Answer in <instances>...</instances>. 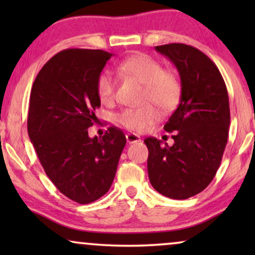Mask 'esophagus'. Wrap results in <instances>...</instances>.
<instances>
[{"mask_svg": "<svg viewBox=\"0 0 255 255\" xmlns=\"http://www.w3.org/2000/svg\"><path fill=\"white\" fill-rule=\"evenodd\" d=\"M127 140L128 144H134V142H139L141 140L140 137L135 133H128L127 134Z\"/></svg>", "mask_w": 255, "mask_h": 255, "instance_id": "obj_1", "label": "esophagus"}]
</instances>
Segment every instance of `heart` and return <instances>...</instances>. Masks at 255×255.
<instances>
[{
	"label": "heart",
	"instance_id": "obj_1",
	"mask_svg": "<svg viewBox=\"0 0 255 255\" xmlns=\"http://www.w3.org/2000/svg\"><path fill=\"white\" fill-rule=\"evenodd\" d=\"M118 71L144 86L142 102L151 101L163 111H170L179 104L182 85L180 78L172 71L162 69L154 58L147 54H133L118 65ZM96 93L102 103H110L115 99L116 81L109 72H103L96 80ZM160 111L151 103L139 108H128L117 115V122L131 131H141L155 123Z\"/></svg>",
	"mask_w": 255,
	"mask_h": 255
}]
</instances>
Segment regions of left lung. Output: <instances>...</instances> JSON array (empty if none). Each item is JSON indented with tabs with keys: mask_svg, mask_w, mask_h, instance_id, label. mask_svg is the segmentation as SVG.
Segmentation results:
<instances>
[{
	"mask_svg": "<svg viewBox=\"0 0 255 255\" xmlns=\"http://www.w3.org/2000/svg\"><path fill=\"white\" fill-rule=\"evenodd\" d=\"M155 51L175 65L182 93L163 127L174 144L144 140L149 182L163 196L186 200L204 190L221 165L230 127L228 89L217 66L197 48L175 43Z\"/></svg>",
	"mask_w": 255,
	"mask_h": 255,
	"instance_id": "8db88e82",
	"label": "left lung"
}]
</instances>
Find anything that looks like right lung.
I'll return each instance as SVG.
<instances>
[{
    "instance_id": "right-lung-1",
    "label": "right lung",
    "mask_w": 255,
    "mask_h": 255,
    "mask_svg": "<svg viewBox=\"0 0 255 255\" xmlns=\"http://www.w3.org/2000/svg\"><path fill=\"white\" fill-rule=\"evenodd\" d=\"M113 53L68 48L43 66L30 95L27 132L39 161L58 190L88 204L110 189L127 138L111 127L90 138L101 107L96 80Z\"/></svg>"
}]
</instances>
